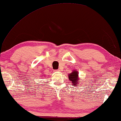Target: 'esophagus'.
<instances>
[{
	"instance_id": "1",
	"label": "esophagus",
	"mask_w": 121,
	"mask_h": 121,
	"mask_svg": "<svg viewBox=\"0 0 121 121\" xmlns=\"http://www.w3.org/2000/svg\"><path fill=\"white\" fill-rule=\"evenodd\" d=\"M55 71H56V72H59V71H60V69H57V70H55Z\"/></svg>"
}]
</instances>
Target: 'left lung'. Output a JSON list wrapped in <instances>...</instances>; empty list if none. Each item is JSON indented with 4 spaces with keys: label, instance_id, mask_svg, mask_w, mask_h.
I'll return each mask as SVG.
<instances>
[{
    "label": "left lung",
    "instance_id": "obj_1",
    "mask_svg": "<svg viewBox=\"0 0 121 121\" xmlns=\"http://www.w3.org/2000/svg\"><path fill=\"white\" fill-rule=\"evenodd\" d=\"M68 77L70 81H72V83H73V85L78 83V72H76V70H75L73 72H72L71 74H69V75L68 76Z\"/></svg>",
    "mask_w": 121,
    "mask_h": 121
}]
</instances>
